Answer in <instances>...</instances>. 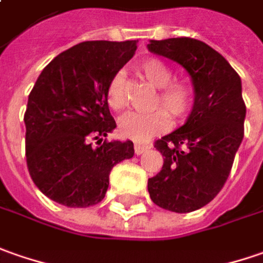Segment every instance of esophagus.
I'll return each mask as SVG.
<instances>
[{"mask_svg":"<svg viewBox=\"0 0 263 263\" xmlns=\"http://www.w3.org/2000/svg\"><path fill=\"white\" fill-rule=\"evenodd\" d=\"M148 148H151V145H148V144L135 142V145H134V149H135V154H137V156H140V154H142V153H145Z\"/></svg>","mask_w":263,"mask_h":263,"instance_id":"obj_1","label":"esophagus"}]
</instances>
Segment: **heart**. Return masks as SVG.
<instances>
[{
	"instance_id": "b5f03b06",
	"label": "heart",
	"mask_w": 263,
	"mask_h": 263,
	"mask_svg": "<svg viewBox=\"0 0 263 263\" xmlns=\"http://www.w3.org/2000/svg\"><path fill=\"white\" fill-rule=\"evenodd\" d=\"M138 71L142 77L154 87L157 95L153 100V106L157 107L151 112L138 114L132 112L122 116L118 123L119 134L134 141H148L153 137L164 132L170 126V113L173 118H183L192 109L195 99L194 86L186 80H173V69L160 58H145L138 64ZM107 106L121 112L126 106L125 96V76L122 71L116 72L106 90Z\"/></svg>"
}]
</instances>
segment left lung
Masks as SVG:
<instances>
[{
	"mask_svg": "<svg viewBox=\"0 0 263 263\" xmlns=\"http://www.w3.org/2000/svg\"><path fill=\"white\" fill-rule=\"evenodd\" d=\"M148 49L180 64L195 90L183 126L154 142L163 167L148 179L151 201L173 213H191L222 189L245 135L241 80L227 59L192 37L151 41Z\"/></svg>",
	"mask_w": 263,
	"mask_h": 263,
	"instance_id": "8db88e82",
	"label": "left lung"
}]
</instances>
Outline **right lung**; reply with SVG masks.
I'll list each match as a JSON object with an SVG mask.
<instances>
[{
  "label": "right lung",
  "instance_id": "add662e5",
  "mask_svg": "<svg viewBox=\"0 0 263 263\" xmlns=\"http://www.w3.org/2000/svg\"><path fill=\"white\" fill-rule=\"evenodd\" d=\"M135 50L137 41L81 42L52 59L34 83L24 114L26 160L34 185L52 201L99 204L115 164L134 156L132 141L104 137L116 128L106 90Z\"/></svg>",
  "mask_w": 263,
  "mask_h": 263
}]
</instances>
